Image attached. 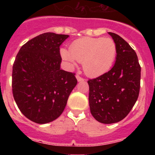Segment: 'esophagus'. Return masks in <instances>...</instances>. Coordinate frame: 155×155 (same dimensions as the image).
<instances>
[{
    "instance_id": "obj_1",
    "label": "esophagus",
    "mask_w": 155,
    "mask_h": 155,
    "mask_svg": "<svg viewBox=\"0 0 155 155\" xmlns=\"http://www.w3.org/2000/svg\"><path fill=\"white\" fill-rule=\"evenodd\" d=\"M76 79H77L78 82H82V81H84V80H85V79H84V78L81 77V76H79V75H78V74L76 75Z\"/></svg>"
}]
</instances>
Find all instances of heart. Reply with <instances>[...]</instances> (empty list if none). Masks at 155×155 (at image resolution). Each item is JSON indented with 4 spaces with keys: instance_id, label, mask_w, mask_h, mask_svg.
<instances>
[{
    "instance_id": "1",
    "label": "heart",
    "mask_w": 155,
    "mask_h": 155,
    "mask_svg": "<svg viewBox=\"0 0 155 155\" xmlns=\"http://www.w3.org/2000/svg\"><path fill=\"white\" fill-rule=\"evenodd\" d=\"M116 53L114 40L104 37H82L72 43L70 51L65 48L61 50L62 58L70 66H74L76 61L82 63L85 73L91 77L107 72L113 64Z\"/></svg>"
}]
</instances>
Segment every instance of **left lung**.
<instances>
[{"instance_id": "left-lung-1", "label": "left lung", "mask_w": 155, "mask_h": 155, "mask_svg": "<svg viewBox=\"0 0 155 155\" xmlns=\"http://www.w3.org/2000/svg\"><path fill=\"white\" fill-rule=\"evenodd\" d=\"M116 44V61L107 73L89 79V107L97 121L112 124L124 119L138 99L141 67L137 53L119 35L109 32Z\"/></svg>"}]
</instances>
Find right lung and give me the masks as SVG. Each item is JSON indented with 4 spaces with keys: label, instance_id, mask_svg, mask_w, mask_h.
<instances>
[{
    "label": "right lung",
    "instance_id": "obj_1",
    "mask_svg": "<svg viewBox=\"0 0 155 155\" xmlns=\"http://www.w3.org/2000/svg\"><path fill=\"white\" fill-rule=\"evenodd\" d=\"M68 37L42 34L23 45L15 57L12 73L14 100L21 113L37 124L58 118L77 84L75 73L60 67V46Z\"/></svg>",
    "mask_w": 155,
    "mask_h": 155
}]
</instances>
